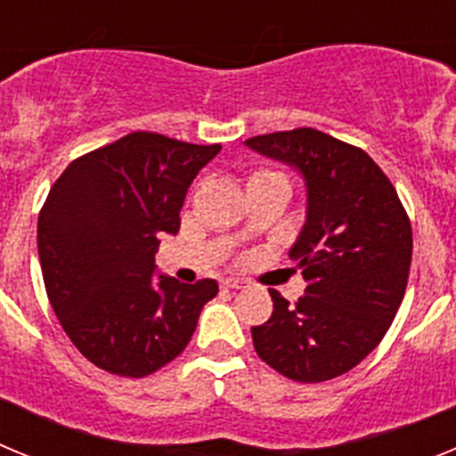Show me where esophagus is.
<instances>
[{"label": "esophagus", "mask_w": 456, "mask_h": 456, "mask_svg": "<svg viewBox=\"0 0 456 456\" xmlns=\"http://www.w3.org/2000/svg\"><path fill=\"white\" fill-rule=\"evenodd\" d=\"M247 281L244 278H224L221 281V288L224 289H241V288H247Z\"/></svg>", "instance_id": "1"}]
</instances>
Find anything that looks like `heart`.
Segmentation results:
<instances>
[{"label":"heart","mask_w":456,"mask_h":456,"mask_svg":"<svg viewBox=\"0 0 456 456\" xmlns=\"http://www.w3.org/2000/svg\"><path fill=\"white\" fill-rule=\"evenodd\" d=\"M260 175H269V173H260ZM260 175H256V178H260Z\"/></svg>","instance_id":"b5f03b06"}]
</instances>
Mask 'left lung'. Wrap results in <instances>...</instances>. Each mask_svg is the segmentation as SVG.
Masks as SVG:
<instances>
[{"instance_id":"obj_1","label":"left lung","mask_w":456,"mask_h":456,"mask_svg":"<svg viewBox=\"0 0 456 456\" xmlns=\"http://www.w3.org/2000/svg\"><path fill=\"white\" fill-rule=\"evenodd\" d=\"M251 151L299 173L305 221L289 248L305 294L253 326V347L283 377L317 384L356 368L393 324L413 237L397 191L368 152L313 127L253 136Z\"/></svg>"}]
</instances>
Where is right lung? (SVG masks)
<instances>
[{
  "mask_svg": "<svg viewBox=\"0 0 456 456\" xmlns=\"http://www.w3.org/2000/svg\"><path fill=\"white\" fill-rule=\"evenodd\" d=\"M219 151L132 132L75 159L47 193L43 281L63 331L93 365L146 377L191 340L219 285L157 273L155 253L164 235H178L189 184Z\"/></svg>",
  "mask_w": 456,
  "mask_h": 456,
  "instance_id": "add662e5",
  "label": "right lung"
}]
</instances>
